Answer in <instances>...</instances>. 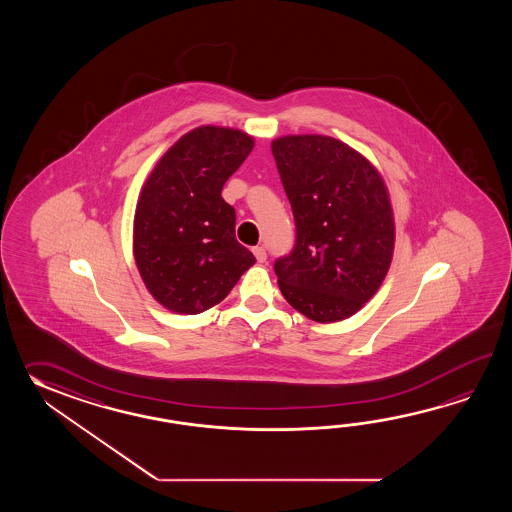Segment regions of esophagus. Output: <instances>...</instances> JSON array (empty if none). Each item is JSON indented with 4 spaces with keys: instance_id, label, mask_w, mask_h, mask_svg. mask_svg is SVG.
Listing matches in <instances>:
<instances>
[{
    "instance_id": "esophagus-1",
    "label": "esophagus",
    "mask_w": 512,
    "mask_h": 512,
    "mask_svg": "<svg viewBox=\"0 0 512 512\" xmlns=\"http://www.w3.org/2000/svg\"><path fill=\"white\" fill-rule=\"evenodd\" d=\"M252 254L256 256V260L260 261V263L267 260V252H265L263 247H254V249H252Z\"/></svg>"
}]
</instances>
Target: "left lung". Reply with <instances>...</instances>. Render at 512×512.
Listing matches in <instances>:
<instances>
[{
    "label": "left lung",
    "instance_id": "8db88e82",
    "mask_svg": "<svg viewBox=\"0 0 512 512\" xmlns=\"http://www.w3.org/2000/svg\"><path fill=\"white\" fill-rule=\"evenodd\" d=\"M293 207L296 245L274 263L283 298L331 324L379 291L393 258L395 221L377 166L327 135H283L271 144Z\"/></svg>",
    "mask_w": 512,
    "mask_h": 512
}]
</instances>
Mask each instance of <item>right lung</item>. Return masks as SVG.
I'll list each match as a JSON object with an SVG mask.
<instances>
[{
	"label": "right lung",
	"instance_id": "right-lung-1",
	"mask_svg": "<svg viewBox=\"0 0 512 512\" xmlns=\"http://www.w3.org/2000/svg\"><path fill=\"white\" fill-rule=\"evenodd\" d=\"M254 148L245 131L199 126L175 141L146 177L133 216V258L148 293L177 315L227 298L256 263L236 240L223 185Z\"/></svg>",
	"mask_w": 512,
	"mask_h": 512
}]
</instances>
